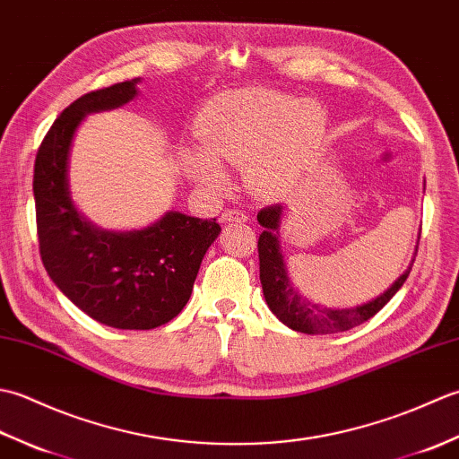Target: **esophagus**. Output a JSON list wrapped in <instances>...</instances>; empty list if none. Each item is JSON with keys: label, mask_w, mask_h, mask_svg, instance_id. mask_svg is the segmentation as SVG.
Segmentation results:
<instances>
[{"label": "esophagus", "mask_w": 459, "mask_h": 459, "mask_svg": "<svg viewBox=\"0 0 459 459\" xmlns=\"http://www.w3.org/2000/svg\"><path fill=\"white\" fill-rule=\"evenodd\" d=\"M222 222H247L248 214L240 209H227L221 214Z\"/></svg>", "instance_id": "obj_1"}]
</instances>
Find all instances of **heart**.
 <instances>
[{
    "label": "heart",
    "instance_id": "b5f03b06",
    "mask_svg": "<svg viewBox=\"0 0 459 459\" xmlns=\"http://www.w3.org/2000/svg\"><path fill=\"white\" fill-rule=\"evenodd\" d=\"M325 112L314 100L250 89L229 94L203 114L201 148L185 165L195 179L221 187L224 171L217 161L247 165V178L260 195H278L294 185L314 161L325 134Z\"/></svg>",
    "mask_w": 459,
    "mask_h": 459
}]
</instances>
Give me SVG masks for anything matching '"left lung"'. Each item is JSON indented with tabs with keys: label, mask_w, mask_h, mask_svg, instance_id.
Returning <instances> with one entry per match:
<instances>
[{
	"label": "left lung",
	"mask_w": 459,
	"mask_h": 459,
	"mask_svg": "<svg viewBox=\"0 0 459 459\" xmlns=\"http://www.w3.org/2000/svg\"><path fill=\"white\" fill-rule=\"evenodd\" d=\"M284 214L281 204H272V207L262 209L258 212V222L264 227L258 238V258H260V284L264 291L266 304L272 314H274L281 324L290 329L299 331L307 335H327L337 333V331H347L355 325H360L363 321L370 319L375 314L383 309L391 298L403 288L408 274H411L414 256L418 252V242L411 266L404 270V274L398 278L394 284L388 288L385 294H380L373 301H367L363 306L333 309L314 304L306 298L299 296V291L294 288L288 276V266L284 255L280 248V221ZM420 238V237H418Z\"/></svg>",
	"instance_id": "1"
}]
</instances>
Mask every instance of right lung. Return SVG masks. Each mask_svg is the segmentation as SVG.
Masks as SVG:
<instances>
[{
    "mask_svg": "<svg viewBox=\"0 0 459 459\" xmlns=\"http://www.w3.org/2000/svg\"><path fill=\"white\" fill-rule=\"evenodd\" d=\"M140 79L92 91L58 116L37 152L33 195L39 252L55 286L84 314L116 329H153L187 304L217 219L169 211L142 230H102L76 211L68 155L86 114L120 108Z\"/></svg>",
    "mask_w": 459,
    "mask_h": 459,
    "instance_id": "obj_1",
    "label": "right lung"
}]
</instances>
